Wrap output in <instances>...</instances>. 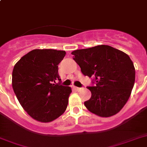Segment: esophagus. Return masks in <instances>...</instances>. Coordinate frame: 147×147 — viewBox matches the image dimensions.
<instances>
[{"label":"esophagus","mask_w":147,"mask_h":147,"mask_svg":"<svg viewBox=\"0 0 147 147\" xmlns=\"http://www.w3.org/2000/svg\"><path fill=\"white\" fill-rule=\"evenodd\" d=\"M74 89H75L76 91H78V92H79V91H81L82 90H83L82 87H74Z\"/></svg>","instance_id":"esophagus-1"}]
</instances>
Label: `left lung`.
Segmentation results:
<instances>
[{"mask_svg":"<svg viewBox=\"0 0 147 147\" xmlns=\"http://www.w3.org/2000/svg\"><path fill=\"white\" fill-rule=\"evenodd\" d=\"M83 75L92 78L87 87L91 97L85 107L96 115H115L129 100L135 81V69L129 55L109 45H101L71 52Z\"/></svg>","mask_w":147,"mask_h":147,"instance_id":"left-lung-1","label":"left lung"}]
</instances>
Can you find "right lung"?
<instances>
[{
	"label": "right lung",
	"instance_id": "add662e5",
	"mask_svg": "<svg viewBox=\"0 0 147 147\" xmlns=\"http://www.w3.org/2000/svg\"><path fill=\"white\" fill-rule=\"evenodd\" d=\"M65 55V51L34 49L22 57L13 68L15 94L24 111L37 121H53L67 108L71 89L60 84L58 74V64Z\"/></svg>",
	"mask_w": 147,
	"mask_h": 147
}]
</instances>
